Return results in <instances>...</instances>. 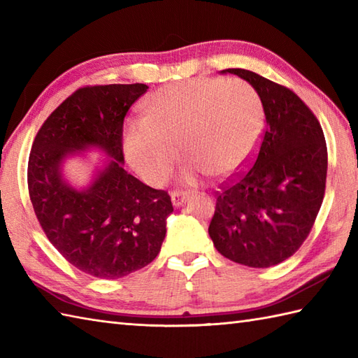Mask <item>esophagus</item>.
Listing matches in <instances>:
<instances>
[{"label": "esophagus", "instance_id": "obj_1", "mask_svg": "<svg viewBox=\"0 0 358 358\" xmlns=\"http://www.w3.org/2000/svg\"><path fill=\"white\" fill-rule=\"evenodd\" d=\"M187 194L186 192H180V191H173L171 192V200H172V204L175 208H178L183 204L186 200H187Z\"/></svg>", "mask_w": 358, "mask_h": 358}]
</instances>
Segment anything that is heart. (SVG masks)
Listing matches in <instances>:
<instances>
[{
    "instance_id": "b5f03b06",
    "label": "heart",
    "mask_w": 358,
    "mask_h": 358,
    "mask_svg": "<svg viewBox=\"0 0 358 358\" xmlns=\"http://www.w3.org/2000/svg\"><path fill=\"white\" fill-rule=\"evenodd\" d=\"M146 117L127 121L124 155L148 183L163 185L181 157L187 177L229 178L248 163L263 132L257 90L241 80L195 78L162 87L144 100Z\"/></svg>"
}]
</instances>
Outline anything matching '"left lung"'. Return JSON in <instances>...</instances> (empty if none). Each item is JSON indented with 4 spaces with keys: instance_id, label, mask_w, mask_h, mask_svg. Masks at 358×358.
I'll return each instance as SVG.
<instances>
[{
    "instance_id": "8db88e82",
    "label": "left lung",
    "mask_w": 358,
    "mask_h": 358,
    "mask_svg": "<svg viewBox=\"0 0 358 358\" xmlns=\"http://www.w3.org/2000/svg\"><path fill=\"white\" fill-rule=\"evenodd\" d=\"M222 72L257 90L266 129L254 164L217 194L209 235L229 260L269 268L299 250L320 210L328 173L323 129L291 89L246 69Z\"/></svg>"
}]
</instances>
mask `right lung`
Instances as JSON below:
<instances>
[{"instance_id":"obj_1","label":"right lung","mask_w":358,"mask_h":358,"mask_svg":"<svg viewBox=\"0 0 358 358\" xmlns=\"http://www.w3.org/2000/svg\"><path fill=\"white\" fill-rule=\"evenodd\" d=\"M148 89L136 83L75 90L44 121L29 155V196L45 237L72 266L96 278L117 280L148 266L173 210L169 194L121 166L124 117ZM89 145L113 159L92 185L77 192L64 183L61 163Z\"/></svg>"}]
</instances>
